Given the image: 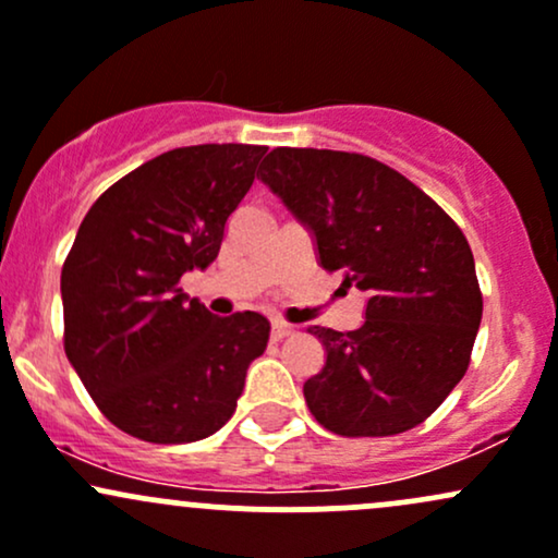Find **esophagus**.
<instances>
[{"mask_svg":"<svg viewBox=\"0 0 558 558\" xmlns=\"http://www.w3.org/2000/svg\"><path fill=\"white\" fill-rule=\"evenodd\" d=\"M292 331H295V327H290L287 322H274L271 324V337L274 340H284V337H290Z\"/></svg>","mask_w":558,"mask_h":558,"instance_id":"1","label":"esophagus"}]
</instances>
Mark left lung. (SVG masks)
<instances>
[{
    "label": "left lung",
    "mask_w": 558,
    "mask_h": 558,
    "mask_svg": "<svg viewBox=\"0 0 558 558\" xmlns=\"http://www.w3.org/2000/svg\"><path fill=\"white\" fill-rule=\"evenodd\" d=\"M258 177L311 231L318 263L368 298L359 329H311L327 350L303 385L311 414L345 437L422 424L466 374L482 322L466 236L416 184L366 155L277 147Z\"/></svg>",
    "instance_id": "1"
}]
</instances>
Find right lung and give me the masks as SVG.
<instances>
[{
	"label": "right lung",
	"mask_w": 558,
	"mask_h": 558,
	"mask_svg": "<svg viewBox=\"0 0 558 558\" xmlns=\"http://www.w3.org/2000/svg\"><path fill=\"white\" fill-rule=\"evenodd\" d=\"M266 149L162 153L116 181L81 221L60 277L65 355L99 411L131 437L171 446L218 432L266 350V316H216L179 287L216 260Z\"/></svg>",
	"instance_id": "add662e5"
}]
</instances>
